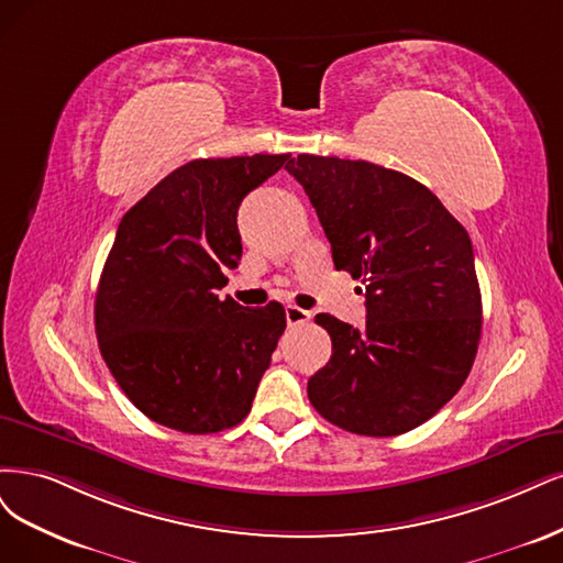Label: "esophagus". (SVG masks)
Wrapping results in <instances>:
<instances>
[{
	"label": "esophagus",
	"instance_id": "1",
	"mask_svg": "<svg viewBox=\"0 0 563 563\" xmlns=\"http://www.w3.org/2000/svg\"><path fill=\"white\" fill-rule=\"evenodd\" d=\"M313 318V313L311 311H303V308H299V306H285V320H287V324L289 328H295V324H303V322H308Z\"/></svg>",
	"mask_w": 563,
	"mask_h": 563
}]
</instances>
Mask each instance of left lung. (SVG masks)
I'll list each match as a JSON object with an SVG mask.
<instances>
[{
  "label": "left lung",
  "mask_w": 563,
  "mask_h": 563,
  "mask_svg": "<svg viewBox=\"0 0 563 563\" xmlns=\"http://www.w3.org/2000/svg\"><path fill=\"white\" fill-rule=\"evenodd\" d=\"M285 170L303 187L336 271L365 285L367 324L330 313L328 365L308 400L330 423L393 438L426 423L461 390L482 336L470 235L428 187L369 161L299 154Z\"/></svg>",
  "instance_id": "1"
}]
</instances>
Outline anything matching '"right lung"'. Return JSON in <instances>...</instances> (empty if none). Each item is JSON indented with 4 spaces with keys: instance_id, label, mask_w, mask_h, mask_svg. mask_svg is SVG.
Returning <instances> with one entry per match:
<instances>
[{
    "instance_id": "1",
    "label": "right lung",
    "mask_w": 563,
    "mask_h": 563,
    "mask_svg": "<svg viewBox=\"0 0 563 563\" xmlns=\"http://www.w3.org/2000/svg\"><path fill=\"white\" fill-rule=\"evenodd\" d=\"M285 163L289 154L196 158L123 214L96 292V334L147 419L208 434L250 413L285 308L241 306L217 289L243 255L241 201Z\"/></svg>"
}]
</instances>
